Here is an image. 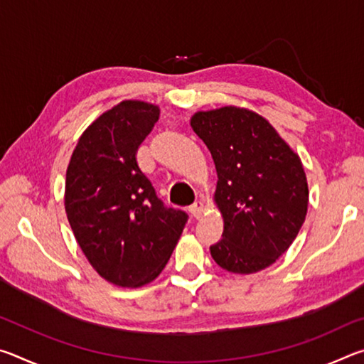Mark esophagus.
Instances as JSON below:
<instances>
[{"label":"esophagus","mask_w":364,"mask_h":364,"mask_svg":"<svg viewBox=\"0 0 364 364\" xmlns=\"http://www.w3.org/2000/svg\"><path fill=\"white\" fill-rule=\"evenodd\" d=\"M189 213L193 218L199 220L202 217V213H204V204H202V202H196L194 205H191Z\"/></svg>","instance_id":"34e87169"}]
</instances>
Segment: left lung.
<instances>
[{"label": "left lung", "mask_w": 364, "mask_h": 364, "mask_svg": "<svg viewBox=\"0 0 364 364\" xmlns=\"http://www.w3.org/2000/svg\"><path fill=\"white\" fill-rule=\"evenodd\" d=\"M194 133L217 168L215 204L225 221L213 260L230 273L250 274L273 264L304 225L308 184L300 157L271 123L249 109L196 112Z\"/></svg>", "instance_id": "obj_1"}]
</instances>
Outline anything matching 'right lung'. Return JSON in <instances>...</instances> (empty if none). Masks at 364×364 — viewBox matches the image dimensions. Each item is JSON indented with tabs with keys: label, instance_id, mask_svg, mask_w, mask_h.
<instances>
[{
	"label": "right lung",
	"instance_id": "add662e5",
	"mask_svg": "<svg viewBox=\"0 0 364 364\" xmlns=\"http://www.w3.org/2000/svg\"><path fill=\"white\" fill-rule=\"evenodd\" d=\"M160 109L122 101L80 136L65 175V213L97 274L139 287L162 273L188 221L167 208L136 162Z\"/></svg>",
	"mask_w": 364,
	"mask_h": 364
}]
</instances>
